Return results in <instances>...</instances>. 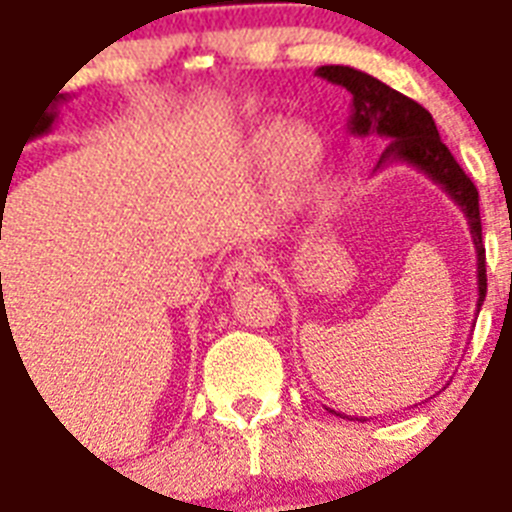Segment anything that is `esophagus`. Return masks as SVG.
<instances>
[{
    "label": "esophagus",
    "mask_w": 512,
    "mask_h": 512,
    "mask_svg": "<svg viewBox=\"0 0 512 512\" xmlns=\"http://www.w3.org/2000/svg\"><path fill=\"white\" fill-rule=\"evenodd\" d=\"M257 265H260V260L252 255L236 257L234 263H228L223 270V289H236V286L247 284L249 278L255 276Z\"/></svg>",
    "instance_id": "obj_1"
}]
</instances>
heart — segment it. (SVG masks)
<instances>
[{"mask_svg":"<svg viewBox=\"0 0 512 512\" xmlns=\"http://www.w3.org/2000/svg\"><path fill=\"white\" fill-rule=\"evenodd\" d=\"M244 160L252 168L270 165V178L281 191V197L294 202L321 176L326 147L313 128H284L278 120H268L249 134L244 144Z\"/></svg>","mask_w":512,"mask_h":512,"instance_id":"1","label":"heart"}]
</instances>
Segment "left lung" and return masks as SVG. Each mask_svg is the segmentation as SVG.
Segmentation results:
<instances>
[{
  "instance_id": "obj_1",
  "label": "left lung",
  "mask_w": 512,
  "mask_h": 512,
  "mask_svg": "<svg viewBox=\"0 0 512 512\" xmlns=\"http://www.w3.org/2000/svg\"><path fill=\"white\" fill-rule=\"evenodd\" d=\"M315 76L336 83L352 94L350 120H347L352 136H381L389 141L376 168H384L386 162H407L421 170L423 176H429L436 186H442L452 202L463 210L471 228L473 247H476V278H479L476 313H479L486 297V255L484 242H481L479 191L439 139L431 112L400 91H394L392 86L350 65H321L315 70Z\"/></svg>"
}]
</instances>
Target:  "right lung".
<instances>
[{
	"label": "right lung",
	"mask_w": 512,
	"mask_h": 512,
	"mask_svg": "<svg viewBox=\"0 0 512 512\" xmlns=\"http://www.w3.org/2000/svg\"><path fill=\"white\" fill-rule=\"evenodd\" d=\"M57 94H60V91H57ZM65 99H68V97H65V94H60V99H54V102H65ZM47 107H44V112H41V118L36 120L31 139H36V136H44V134H49V131H52V123L57 120V110H54V107H52V110H47ZM23 147H26V144H23Z\"/></svg>",
	"instance_id": "add662e5"
}]
</instances>
